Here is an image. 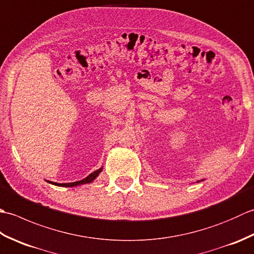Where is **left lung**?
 Instances as JSON below:
<instances>
[{
    "label": "left lung",
    "instance_id": "left-lung-1",
    "mask_svg": "<svg viewBox=\"0 0 254 254\" xmlns=\"http://www.w3.org/2000/svg\"><path fill=\"white\" fill-rule=\"evenodd\" d=\"M201 181H203V180H201ZM197 182H199V181H197Z\"/></svg>",
    "mask_w": 254,
    "mask_h": 254
}]
</instances>
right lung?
Masks as SVG:
<instances>
[{
    "mask_svg": "<svg viewBox=\"0 0 254 254\" xmlns=\"http://www.w3.org/2000/svg\"><path fill=\"white\" fill-rule=\"evenodd\" d=\"M102 167L101 168H99L98 170H96L94 172H91V174L86 177L85 179L83 180H79V181H75V182H69V183H57V182H52V181H49V180H46L47 182L51 183V185H55V186H58V187H64V188H73V187H78V186H83V185H87V183H91L93 182L97 177L99 176L100 172L102 171Z\"/></svg>",
    "mask_w": 254,
    "mask_h": 254,
    "instance_id": "right-lung-1",
    "label": "right lung"
}]
</instances>
